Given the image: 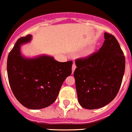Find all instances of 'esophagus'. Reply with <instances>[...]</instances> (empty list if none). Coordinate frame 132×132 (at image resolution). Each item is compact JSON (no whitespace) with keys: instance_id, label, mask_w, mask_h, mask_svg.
Wrapping results in <instances>:
<instances>
[{"instance_id":"obj_1","label":"esophagus","mask_w":132,"mask_h":132,"mask_svg":"<svg viewBox=\"0 0 132 132\" xmlns=\"http://www.w3.org/2000/svg\"><path fill=\"white\" fill-rule=\"evenodd\" d=\"M76 65H75V64H73V66H72V73H74L75 70V69H76Z\"/></svg>"}]
</instances>
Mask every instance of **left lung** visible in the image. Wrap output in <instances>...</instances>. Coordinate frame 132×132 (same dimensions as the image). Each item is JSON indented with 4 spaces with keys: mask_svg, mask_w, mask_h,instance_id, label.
<instances>
[{
    "mask_svg": "<svg viewBox=\"0 0 132 132\" xmlns=\"http://www.w3.org/2000/svg\"><path fill=\"white\" fill-rule=\"evenodd\" d=\"M98 52L75 61L74 72L78 101L86 109L102 108L118 93L125 71V56L113 35L104 33Z\"/></svg>",
    "mask_w": 132,
    "mask_h": 132,
    "instance_id": "1",
    "label": "left lung"
}]
</instances>
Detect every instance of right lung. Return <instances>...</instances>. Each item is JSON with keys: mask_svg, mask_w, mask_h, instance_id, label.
Masks as SVG:
<instances>
[{"mask_svg": "<svg viewBox=\"0 0 132 132\" xmlns=\"http://www.w3.org/2000/svg\"><path fill=\"white\" fill-rule=\"evenodd\" d=\"M31 39V35H27L16 41L8 56L7 73L18 102L29 109H42L55 101L64 80L71 74L73 61L59 62L44 55L25 57L20 47Z\"/></svg>", "mask_w": 132, "mask_h": 132, "instance_id": "add662e5", "label": "right lung"}]
</instances>
